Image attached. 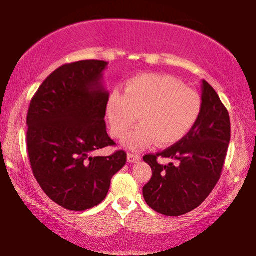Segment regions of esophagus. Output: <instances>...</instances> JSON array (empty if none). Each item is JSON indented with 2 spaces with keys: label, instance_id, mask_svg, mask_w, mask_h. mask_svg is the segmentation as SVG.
I'll return each mask as SVG.
<instances>
[{
  "label": "esophagus",
  "instance_id": "obj_1",
  "mask_svg": "<svg viewBox=\"0 0 256 256\" xmlns=\"http://www.w3.org/2000/svg\"><path fill=\"white\" fill-rule=\"evenodd\" d=\"M140 156L136 154H133V152H128V163H136L140 161Z\"/></svg>",
  "mask_w": 256,
  "mask_h": 256
}]
</instances>
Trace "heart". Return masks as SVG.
<instances>
[{
	"label": "heart",
	"instance_id": "obj_1",
	"mask_svg": "<svg viewBox=\"0 0 256 256\" xmlns=\"http://www.w3.org/2000/svg\"><path fill=\"white\" fill-rule=\"evenodd\" d=\"M202 112L196 90L166 74H139L128 80L125 94L110 93L106 106L110 132L123 138L138 120L141 123L125 136L123 144L139 150L158 142L169 147L185 138L196 126Z\"/></svg>",
	"mask_w": 256,
	"mask_h": 256
}]
</instances>
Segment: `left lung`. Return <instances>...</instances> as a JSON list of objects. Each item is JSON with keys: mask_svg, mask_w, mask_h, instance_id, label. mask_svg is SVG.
Wrapping results in <instances>:
<instances>
[{"mask_svg": "<svg viewBox=\"0 0 256 256\" xmlns=\"http://www.w3.org/2000/svg\"><path fill=\"white\" fill-rule=\"evenodd\" d=\"M202 112L188 136L166 150L144 156L152 176L144 186V201L166 216H180L199 207L220 180L231 138L228 109L215 90L202 80ZM172 159L166 166L157 158Z\"/></svg>", "mask_w": 256, "mask_h": 256, "instance_id": "8db88e82", "label": "left lung"}]
</instances>
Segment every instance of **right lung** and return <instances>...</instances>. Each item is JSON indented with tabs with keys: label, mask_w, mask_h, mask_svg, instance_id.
Returning <instances> with one entry per match:
<instances>
[{
	"label": "right lung",
	"mask_w": 256,
	"mask_h": 256,
	"mask_svg": "<svg viewBox=\"0 0 256 256\" xmlns=\"http://www.w3.org/2000/svg\"><path fill=\"white\" fill-rule=\"evenodd\" d=\"M104 60L64 64L34 94L28 112V152L36 182L68 210L90 209L106 199L126 152L90 156L116 144L106 133L109 93L102 84Z\"/></svg>",
	"instance_id": "add662e5"
}]
</instances>
